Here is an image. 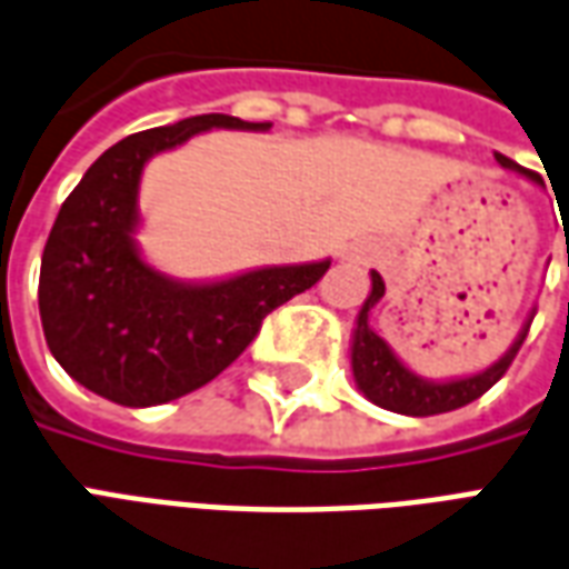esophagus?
Segmentation results:
<instances>
[{"label":"esophagus","mask_w":569,"mask_h":569,"mask_svg":"<svg viewBox=\"0 0 569 569\" xmlns=\"http://www.w3.org/2000/svg\"><path fill=\"white\" fill-rule=\"evenodd\" d=\"M347 259L366 261V259H369V247H362V243H357V247H350V249H347Z\"/></svg>","instance_id":"34e87169"}]
</instances>
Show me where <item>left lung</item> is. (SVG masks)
I'll use <instances>...</instances> for the list:
<instances>
[{
    "label": "left lung",
    "mask_w": 569,
    "mask_h": 569,
    "mask_svg": "<svg viewBox=\"0 0 569 569\" xmlns=\"http://www.w3.org/2000/svg\"><path fill=\"white\" fill-rule=\"evenodd\" d=\"M497 163L506 167V170H512V173L525 176L530 182H537V186H542L539 176H533L530 170H525V167H518L515 161H509L500 151H497ZM381 298V273L371 271V292L369 298L362 301V308H359L357 313V326H353V335H350V369H353V381H357L359 393L366 396L369 402H375L378 408H387V411H396V415H411V418L445 415V411L469 406V402H476L481 393H488L490 387L506 375V369L512 366L518 347L525 345L530 320H533V313H537V308L527 313V320L521 322V329L515 335V341L509 345V350H506L500 359H493L488 369L476 371V375H460V378H441V381H432V378H423V375H418L415 369H408L406 362L393 353V347L387 345L381 335L371 329V308H375Z\"/></svg>",
    "instance_id": "obj_1"
}]
</instances>
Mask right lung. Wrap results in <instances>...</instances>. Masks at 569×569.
Masks as SVG:
<instances>
[{
	"instance_id": "right-lung-1",
	"label": "right lung",
	"mask_w": 569,
	"mask_h": 569,
	"mask_svg": "<svg viewBox=\"0 0 569 569\" xmlns=\"http://www.w3.org/2000/svg\"><path fill=\"white\" fill-rule=\"evenodd\" d=\"M210 130L268 133L271 124L212 112L116 142L63 200L44 243V341L72 381L118 406H163L210 383L247 350L273 308L332 264H264L216 280H179L142 256L146 163Z\"/></svg>"
}]
</instances>
